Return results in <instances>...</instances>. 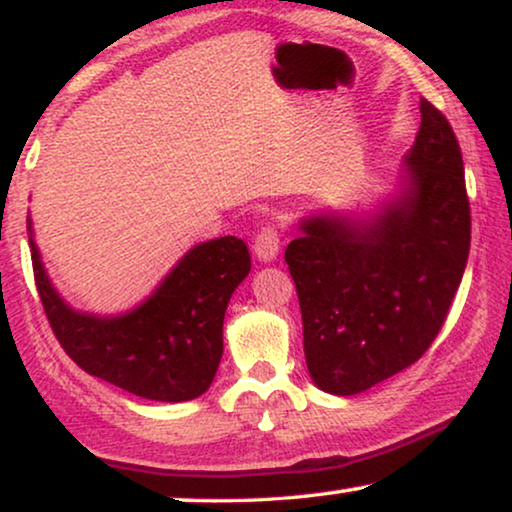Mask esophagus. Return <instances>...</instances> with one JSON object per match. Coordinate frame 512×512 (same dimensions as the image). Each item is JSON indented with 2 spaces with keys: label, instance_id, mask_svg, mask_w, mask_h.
<instances>
[{
  "label": "esophagus",
  "instance_id": "1",
  "mask_svg": "<svg viewBox=\"0 0 512 512\" xmlns=\"http://www.w3.org/2000/svg\"><path fill=\"white\" fill-rule=\"evenodd\" d=\"M254 251L258 256V261L270 263L272 258L279 254V230L275 223L265 221L261 223V230H258L254 237Z\"/></svg>",
  "mask_w": 512,
  "mask_h": 512
}]
</instances>
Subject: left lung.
Returning <instances> with one entry per match:
<instances>
[{
    "label": "left lung",
    "mask_w": 512,
    "mask_h": 512,
    "mask_svg": "<svg viewBox=\"0 0 512 512\" xmlns=\"http://www.w3.org/2000/svg\"><path fill=\"white\" fill-rule=\"evenodd\" d=\"M419 111L403 193L363 223L312 216L286 247L307 370L328 394H361L422 359L464 277L471 249L464 160L447 118L429 100Z\"/></svg>",
    "instance_id": "8db88e82"
}]
</instances>
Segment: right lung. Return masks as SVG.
Masks as SVG:
<instances>
[{"label":"right lung","instance_id":"right-lung-1","mask_svg":"<svg viewBox=\"0 0 512 512\" xmlns=\"http://www.w3.org/2000/svg\"><path fill=\"white\" fill-rule=\"evenodd\" d=\"M34 284L55 338L81 370L149 401L205 394L223 354V314L251 256L237 237L198 244L151 298L118 317L76 312L48 282L27 219Z\"/></svg>","mask_w":512,"mask_h":512}]
</instances>
